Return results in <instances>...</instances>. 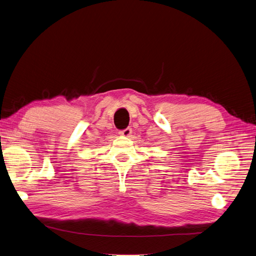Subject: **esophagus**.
I'll use <instances>...</instances> for the list:
<instances>
[{
    "mask_svg": "<svg viewBox=\"0 0 256 256\" xmlns=\"http://www.w3.org/2000/svg\"><path fill=\"white\" fill-rule=\"evenodd\" d=\"M131 134H132V129H131V128H126L125 130L120 131V136H127V138H129V136H131Z\"/></svg>",
    "mask_w": 256,
    "mask_h": 256,
    "instance_id": "obj_1",
    "label": "esophagus"
}]
</instances>
